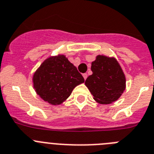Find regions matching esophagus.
<instances>
[{"mask_svg": "<svg viewBox=\"0 0 154 154\" xmlns=\"http://www.w3.org/2000/svg\"><path fill=\"white\" fill-rule=\"evenodd\" d=\"M83 77H84V79H85V80H86L87 77H88V74H87V73H83Z\"/></svg>", "mask_w": 154, "mask_h": 154, "instance_id": "esophagus-1", "label": "esophagus"}]
</instances>
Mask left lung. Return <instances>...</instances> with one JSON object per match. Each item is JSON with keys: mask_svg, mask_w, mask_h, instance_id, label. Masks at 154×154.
Instances as JSON below:
<instances>
[{"mask_svg": "<svg viewBox=\"0 0 154 154\" xmlns=\"http://www.w3.org/2000/svg\"><path fill=\"white\" fill-rule=\"evenodd\" d=\"M92 74L85 85L97 103L108 105L117 101L125 89V76L115 57L97 55L91 63Z\"/></svg>", "mask_w": 154, "mask_h": 154, "instance_id": "1", "label": "left lung"}]
</instances>
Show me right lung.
<instances>
[{"label": "right lung", "instance_id": "1", "mask_svg": "<svg viewBox=\"0 0 154 154\" xmlns=\"http://www.w3.org/2000/svg\"><path fill=\"white\" fill-rule=\"evenodd\" d=\"M85 79L66 56L49 57L42 62L32 77L38 95L50 105H58L66 101L77 85Z\"/></svg>", "mask_w": 154, "mask_h": 154}]
</instances>
